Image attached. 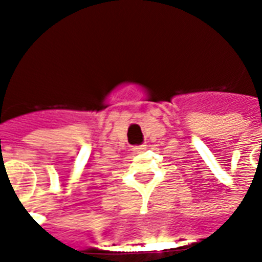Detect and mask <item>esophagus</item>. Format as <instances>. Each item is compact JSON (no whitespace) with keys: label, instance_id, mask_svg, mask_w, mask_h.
<instances>
[{"label":"esophagus","instance_id":"1","mask_svg":"<svg viewBox=\"0 0 262 262\" xmlns=\"http://www.w3.org/2000/svg\"><path fill=\"white\" fill-rule=\"evenodd\" d=\"M147 149V145L145 144H143V145H139V147H135L133 148V151L136 152V154H140V152H144Z\"/></svg>","mask_w":262,"mask_h":262}]
</instances>
